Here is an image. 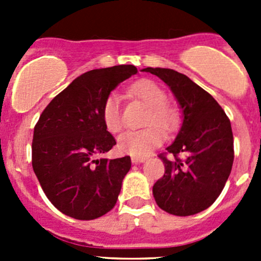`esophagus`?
Segmentation results:
<instances>
[{
  "label": "esophagus",
  "mask_w": 261,
  "mask_h": 261,
  "mask_svg": "<svg viewBox=\"0 0 261 261\" xmlns=\"http://www.w3.org/2000/svg\"><path fill=\"white\" fill-rule=\"evenodd\" d=\"M145 158H139V156H133L131 158V162L134 163V164H140V163H144L145 162Z\"/></svg>",
  "instance_id": "esophagus-1"
}]
</instances>
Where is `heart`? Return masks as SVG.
I'll use <instances>...</instances> for the list:
<instances>
[{"instance_id":"heart-1","label":"heart","mask_w":261,"mask_h":261,"mask_svg":"<svg viewBox=\"0 0 261 261\" xmlns=\"http://www.w3.org/2000/svg\"><path fill=\"white\" fill-rule=\"evenodd\" d=\"M130 94L149 107L145 125L149 127L138 131H126L120 135L117 149L122 154L144 158L163 143V131H172L178 123V114L167 105L164 89L152 81H140L130 88ZM102 120L110 133H118L123 126L121 97L111 93L102 106ZM158 127L156 128V126Z\"/></svg>"}]
</instances>
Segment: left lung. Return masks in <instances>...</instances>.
I'll list each match as a JSON object with an SVG mask.
<instances>
[{
    "mask_svg": "<svg viewBox=\"0 0 261 261\" xmlns=\"http://www.w3.org/2000/svg\"><path fill=\"white\" fill-rule=\"evenodd\" d=\"M170 88L181 110V125L160 155L165 173L152 187L156 204L175 216L204 211L217 199L233 163L231 122L215 98L187 75L168 68H144Z\"/></svg>",
    "mask_w": 261,
    "mask_h": 261,
    "instance_id": "8db88e82",
    "label": "left lung"
}]
</instances>
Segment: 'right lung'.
<instances>
[{"label":"right lung","mask_w":261,"mask_h":261,"mask_svg":"<svg viewBox=\"0 0 261 261\" xmlns=\"http://www.w3.org/2000/svg\"><path fill=\"white\" fill-rule=\"evenodd\" d=\"M136 73L135 65L84 73L51 99L34 128V172L53 206L69 217L94 220L117 202L130 156H94L116 145L102 120L105 99Z\"/></svg>","instance_id":"add662e5"}]
</instances>
